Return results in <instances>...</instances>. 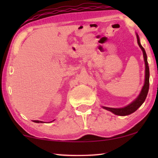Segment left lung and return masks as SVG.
<instances>
[{
  "label": "left lung",
  "instance_id": "8db88e82",
  "mask_svg": "<svg viewBox=\"0 0 158 158\" xmlns=\"http://www.w3.org/2000/svg\"><path fill=\"white\" fill-rule=\"evenodd\" d=\"M137 43L143 52V57L144 60V64H145V79H144V83L143 87L142 88L141 92L135 101H133L131 103L127 105V106H124L123 108H109L103 106V109L108 110V111L112 112L116 115L118 116H127L129 114L134 113V112L137 111L138 108L142 106V103L145 101L146 97L148 96V90H149V85H150V70H149L148 62V57H147V54L145 52V50L142 47V46L140 44L139 38L138 34H137Z\"/></svg>",
  "mask_w": 158,
  "mask_h": 158
}]
</instances>
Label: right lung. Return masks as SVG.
Here are the masks:
<instances>
[{
  "mask_svg": "<svg viewBox=\"0 0 158 158\" xmlns=\"http://www.w3.org/2000/svg\"><path fill=\"white\" fill-rule=\"evenodd\" d=\"M53 121H55V120H53ZM33 122H36V123H43V122H42V121H38V120H34V121H33Z\"/></svg>",
  "mask_w": 158,
  "mask_h": 158,
  "instance_id": "right-lung-1",
  "label": "right lung"
}]
</instances>
